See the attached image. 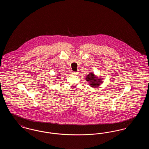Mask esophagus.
I'll return each mask as SVG.
<instances>
[{"mask_svg": "<svg viewBox=\"0 0 149 149\" xmlns=\"http://www.w3.org/2000/svg\"><path fill=\"white\" fill-rule=\"evenodd\" d=\"M72 74L73 75H77L78 73H77V72H75V71H72Z\"/></svg>", "mask_w": 149, "mask_h": 149, "instance_id": "1", "label": "esophagus"}]
</instances>
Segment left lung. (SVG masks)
Masks as SVG:
<instances>
[{
  "instance_id": "left-lung-1",
  "label": "left lung",
  "mask_w": 149,
  "mask_h": 149,
  "mask_svg": "<svg viewBox=\"0 0 149 149\" xmlns=\"http://www.w3.org/2000/svg\"><path fill=\"white\" fill-rule=\"evenodd\" d=\"M86 80L88 81L89 82L90 85L93 87H97L98 85H100V83H102V80L97 79L95 77L94 74L93 73L89 74L86 77Z\"/></svg>"
}]
</instances>
